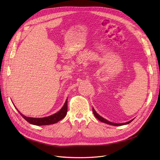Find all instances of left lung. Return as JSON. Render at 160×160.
I'll use <instances>...</instances> for the list:
<instances>
[{
	"instance_id": "1",
	"label": "left lung",
	"mask_w": 160,
	"mask_h": 160,
	"mask_svg": "<svg viewBox=\"0 0 160 160\" xmlns=\"http://www.w3.org/2000/svg\"><path fill=\"white\" fill-rule=\"evenodd\" d=\"M92 111H93V113H94V116L96 117V118H97L99 121H101V122H103V123H107V124H109V125H114V126H120V125H127V124H128V123H130L131 122H132L133 120H133H130V121H129V122H126V123H112V122H109V121H108L107 120H106V119H104V118H102V117H101L99 115H98V114L96 112V111L94 110V109L92 108Z\"/></svg>"
}]
</instances>
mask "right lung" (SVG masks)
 Here are the masks:
<instances>
[{
  "label": "right lung",
  "instance_id": "1",
  "mask_svg": "<svg viewBox=\"0 0 160 160\" xmlns=\"http://www.w3.org/2000/svg\"><path fill=\"white\" fill-rule=\"evenodd\" d=\"M68 99H66L64 106L62 107V108L56 113L52 115H51L49 117H44V118H31V117H27L24 116L18 111L20 115L25 120H27L28 123L35 125H51L56 123L58 122L59 120H62L65 117L67 113L68 110Z\"/></svg>",
  "mask_w": 160,
  "mask_h": 160
}]
</instances>
